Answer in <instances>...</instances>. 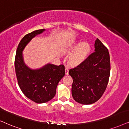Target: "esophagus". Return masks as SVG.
<instances>
[{
    "mask_svg": "<svg viewBox=\"0 0 129 129\" xmlns=\"http://www.w3.org/2000/svg\"><path fill=\"white\" fill-rule=\"evenodd\" d=\"M65 71H66V75H68V69L67 67H66Z\"/></svg>",
    "mask_w": 129,
    "mask_h": 129,
    "instance_id": "1",
    "label": "esophagus"
}]
</instances>
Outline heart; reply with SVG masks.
Wrapping results in <instances>:
<instances>
[{
	"instance_id": "1",
	"label": "heart",
	"mask_w": 129,
	"mask_h": 129,
	"mask_svg": "<svg viewBox=\"0 0 129 129\" xmlns=\"http://www.w3.org/2000/svg\"><path fill=\"white\" fill-rule=\"evenodd\" d=\"M77 40L74 39L71 40L66 46L65 50L69 52L73 48H75L77 45ZM90 50V46L87 42H83L79 44L76 49L73 50L69 57L70 63L73 65H77L81 63L87 56Z\"/></svg>"
}]
</instances>
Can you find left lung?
Returning a JSON list of instances; mask_svg holds the SVG:
<instances>
[{
	"mask_svg": "<svg viewBox=\"0 0 129 129\" xmlns=\"http://www.w3.org/2000/svg\"><path fill=\"white\" fill-rule=\"evenodd\" d=\"M73 78V98L78 103L89 105L98 101L105 92L110 74L109 52L98 39L94 52L76 67L69 70Z\"/></svg>",
	"mask_w": 129,
	"mask_h": 129,
	"instance_id": "1",
	"label": "left lung"
}]
</instances>
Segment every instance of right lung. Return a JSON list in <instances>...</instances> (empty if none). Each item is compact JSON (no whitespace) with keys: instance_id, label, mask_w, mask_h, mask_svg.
<instances>
[{"instance_id":"1","label":"right lung","mask_w":129,"mask_h":129,"mask_svg":"<svg viewBox=\"0 0 129 129\" xmlns=\"http://www.w3.org/2000/svg\"><path fill=\"white\" fill-rule=\"evenodd\" d=\"M45 30L34 31L21 39L15 59L16 76L21 91L28 99L37 104L45 103L55 96L58 83L65 76L63 65L58 66L48 63L38 69H31L24 62L22 52L25 46L32 39Z\"/></svg>"}]
</instances>
